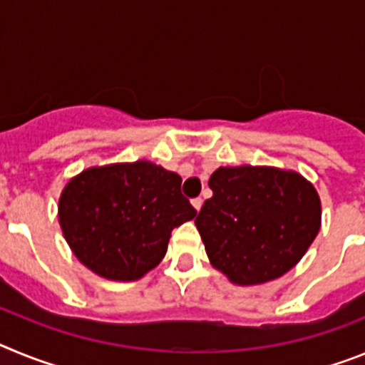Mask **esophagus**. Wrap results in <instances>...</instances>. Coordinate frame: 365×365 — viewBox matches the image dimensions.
Segmentation results:
<instances>
[{"instance_id":"obj_1","label":"esophagus","mask_w":365,"mask_h":365,"mask_svg":"<svg viewBox=\"0 0 365 365\" xmlns=\"http://www.w3.org/2000/svg\"><path fill=\"white\" fill-rule=\"evenodd\" d=\"M192 205H193V208H195V210H201V206H202V199L201 197H195V199H192Z\"/></svg>"}]
</instances>
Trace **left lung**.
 Returning a JSON list of instances; mask_svg holds the SVG:
<instances>
[{
  "label": "left lung",
  "mask_w": 365,
  "mask_h": 365,
  "mask_svg": "<svg viewBox=\"0 0 365 365\" xmlns=\"http://www.w3.org/2000/svg\"><path fill=\"white\" fill-rule=\"evenodd\" d=\"M195 225L212 267L234 285L282 278L320 232V195L303 175L274 166H221Z\"/></svg>",
  "instance_id": "8db88e82"
}]
</instances>
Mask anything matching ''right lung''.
<instances>
[{"label":"right lung","instance_id":"obj_1","mask_svg":"<svg viewBox=\"0 0 365 365\" xmlns=\"http://www.w3.org/2000/svg\"><path fill=\"white\" fill-rule=\"evenodd\" d=\"M180 182V175L150 160L87 168L58 202L67 245L102 278L140 279L166 256L173 228L197 215Z\"/></svg>","mask_w":365,"mask_h":365}]
</instances>
